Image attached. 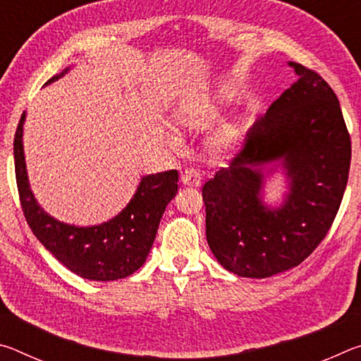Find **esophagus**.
I'll return each mask as SVG.
<instances>
[{"instance_id":"obj_1","label":"esophagus","mask_w":361,"mask_h":361,"mask_svg":"<svg viewBox=\"0 0 361 361\" xmlns=\"http://www.w3.org/2000/svg\"><path fill=\"white\" fill-rule=\"evenodd\" d=\"M181 183L189 188H197L200 185V173L197 169H186L181 173Z\"/></svg>"}]
</instances>
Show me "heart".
I'll list each match as a JSON object with an SVG mask.
<instances>
[{
  "label": "heart",
  "instance_id": "b5f03b06",
  "mask_svg": "<svg viewBox=\"0 0 361 361\" xmlns=\"http://www.w3.org/2000/svg\"><path fill=\"white\" fill-rule=\"evenodd\" d=\"M221 99H229V92L228 90H221ZM176 119H178V124L186 130H194V129H200L207 124V116L205 113L195 109L192 105H185L181 106V109L176 114ZM237 138V130L235 129H224L223 132H219L218 135L213 138L212 142V152L215 156H223L226 152H229L232 146L235 143Z\"/></svg>",
  "mask_w": 361,
  "mask_h": 361
}]
</instances>
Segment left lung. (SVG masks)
Masks as SVG:
<instances>
[{"instance_id": "left-lung-1", "label": "left lung", "mask_w": 361, "mask_h": 361, "mask_svg": "<svg viewBox=\"0 0 361 361\" xmlns=\"http://www.w3.org/2000/svg\"><path fill=\"white\" fill-rule=\"evenodd\" d=\"M293 82L255 122L229 167L205 181L207 242L219 264L266 279L307 258L338 215L350 169V135L339 100L319 73L288 62ZM282 160L290 192L280 209L260 202V167Z\"/></svg>"}]
</instances>
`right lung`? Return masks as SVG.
<instances>
[{"instance_id": "right-lung-1", "label": "right lung", "mask_w": 361, "mask_h": 361, "mask_svg": "<svg viewBox=\"0 0 361 361\" xmlns=\"http://www.w3.org/2000/svg\"><path fill=\"white\" fill-rule=\"evenodd\" d=\"M66 71L68 68L46 84L56 81ZM23 121L25 111L14 137L16 180L23 215L36 239L65 267L82 279L109 282L138 271L156 239L164 210L178 191V172L169 170L143 176L126 209L106 223L87 228L70 226L49 216L30 189L22 145Z\"/></svg>"}]
</instances>
